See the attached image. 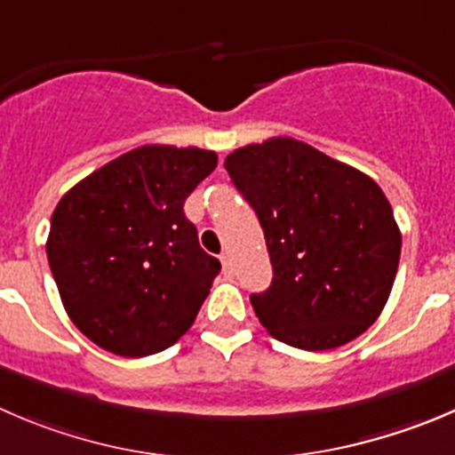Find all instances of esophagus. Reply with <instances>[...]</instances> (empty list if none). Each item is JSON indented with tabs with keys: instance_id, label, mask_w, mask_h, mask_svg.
Instances as JSON below:
<instances>
[{
	"instance_id": "obj_1",
	"label": "esophagus",
	"mask_w": 455,
	"mask_h": 455,
	"mask_svg": "<svg viewBox=\"0 0 455 455\" xmlns=\"http://www.w3.org/2000/svg\"><path fill=\"white\" fill-rule=\"evenodd\" d=\"M220 262H222V271H224V275L231 277V275H233V262H231V255H228V253H222V255H220Z\"/></svg>"
}]
</instances>
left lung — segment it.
Masks as SVG:
<instances>
[{"label": "left lung", "mask_w": 455, "mask_h": 455, "mask_svg": "<svg viewBox=\"0 0 455 455\" xmlns=\"http://www.w3.org/2000/svg\"><path fill=\"white\" fill-rule=\"evenodd\" d=\"M224 169L267 240L271 286L251 295L264 329L304 351L364 333L389 299L403 246L382 188L293 138L235 148Z\"/></svg>", "instance_id": "obj_1"}]
</instances>
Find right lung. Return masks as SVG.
Masks as SVG:
<instances>
[{
	"label": "right lung",
	"instance_id": "right-lung-1",
	"mask_svg": "<svg viewBox=\"0 0 455 455\" xmlns=\"http://www.w3.org/2000/svg\"><path fill=\"white\" fill-rule=\"evenodd\" d=\"M204 148L148 144L75 184L55 206L48 264L73 324L124 358L160 354L191 329L220 259L184 215L213 173Z\"/></svg>",
	"mask_w": 455,
	"mask_h": 455
}]
</instances>
